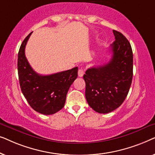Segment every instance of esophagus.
Here are the masks:
<instances>
[{
    "mask_svg": "<svg viewBox=\"0 0 155 155\" xmlns=\"http://www.w3.org/2000/svg\"><path fill=\"white\" fill-rule=\"evenodd\" d=\"M84 75V69L83 68H79V70H78V76L79 77H82Z\"/></svg>",
    "mask_w": 155,
    "mask_h": 155,
    "instance_id": "obj_1",
    "label": "esophagus"
}]
</instances>
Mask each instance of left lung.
I'll return each instance as SVG.
<instances>
[{
  "instance_id": "8db88e82",
  "label": "left lung",
  "mask_w": 155,
  "mask_h": 155,
  "mask_svg": "<svg viewBox=\"0 0 155 155\" xmlns=\"http://www.w3.org/2000/svg\"><path fill=\"white\" fill-rule=\"evenodd\" d=\"M115 41L112 56L107 64L87 70L83 78L85 97L96 112L107 114L119 107L126 98L133 80V51L123 34L113 30Z\"/></svg>"
}]
</instances>
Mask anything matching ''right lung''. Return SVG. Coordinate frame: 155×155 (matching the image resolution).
<instances>
[{"label": "right lung", "instance_id": "1", "mask_svg": "<svg viewBox=\"0 0 155 155\" xmlns=\"http://www.w3.org/2000/svg\"><path fill=\"white\" fill-rule=\"evenodd\" d=\"M31 32L24 39L18 52V71L21 90L35 111L51 115L65 105L70 87L78 77V68L48 75L36 73L27 61L25 46Z\"/></svg>", "mask_w": 155, "mask_h": 155}]
</instances>
